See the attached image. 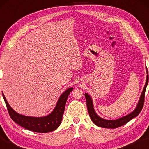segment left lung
I'll use <instances>...</instances> for the list:
<instances>
[{
	"label": "left lung",
	"instance_id": "8db88e82",
	"mask_svg": "<svg viewBox=\"0 0 149 149\" xmlns=\"http://www.w3.org/2000/svg\"><path fill=\"white\" fill-rule=\"evenodd\" d=\"M146 72H147V78H146V82L145 85L143 88V90L141 93L140 99L139 100V102L137 103V107H135L134 110L132 111V112L130 113L129 114L123 116L120 118H118L116 120H106L103 119V118H100L99 116H98L97 113H96L95 110L94 109V106H93V100L91 97V96L88 94V93H85V97L86 99L87 102V107L88 110V112L90 116V118L93 122L95 123V125L97 126H99L100 127L104 128H112V129H114V128L119 127L120 126H122L125 123H127L130 120H132L133 118H135L136 116L139 114L141 110L143 107V104H144V100H145V93L146 91V88H147L148 82V72L147 67H146Z\"/></svg>",
	"mask_w": 149,
	"mask_h": 149
}]
</instances>
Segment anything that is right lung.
Listing matches in <instances>:
<instances>
[{
	"label": "right lung",
	"instance_id": "add662e5",
	"mask_svg": "<svg viewBox=\"0 0 149 149\" xmlns=\"http://www.w3.org/2000/svg\"><path fill=\"white\" fill-rule=\"evenodd\" d=\"M73 91V87L68 88L60 96L56 107L49 115L42 117H32L19 114L12 109L2 93L9 115L12 120L22 127L37 133H48L56 130L61 123L65 103L68 95Z\"/></svg>",
	"mask_w": 149,
	"mask_h": 149
}]
</instances>
